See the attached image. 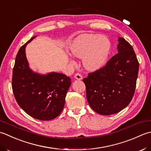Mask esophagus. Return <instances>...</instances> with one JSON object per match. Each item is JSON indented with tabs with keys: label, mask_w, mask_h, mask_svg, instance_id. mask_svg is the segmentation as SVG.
<instances>
[{
	"label": "esophagus",
	"mask_w": 151,
	"mask_h": 151,
	"mask_svg": "<svg viewBox=\"0 0 151 151\" xmlns=\"http://www.w3.org/2000/svg\"><path fill=\"white\" fill-rule=\"evenodd\" d=\"M74 77L76 79H78V80H81L83 79V76H81V74H80L79 73H76Z\"/></svg>",
	"instance_id": "obj_1"
}]
</instances>
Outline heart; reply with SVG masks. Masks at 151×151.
<instances>
[{
  "instance_id": "heart-1",
  "label": "heart",
  "mask_w": 151,
  "mask_h": 151,
  "mask_svg": "<svg viewBox=\"0 0 151 151\" xmlns=\"http://www.w3.org/2000/svg\"><path fill=\"white\" fill-rule=\"evenodd\" d=\"M111 50V42L106 36L83 34L73 41L70 51L75 57L83 58L85 68L96 71L105 64Z\"/></svg>"
}]
</instances>
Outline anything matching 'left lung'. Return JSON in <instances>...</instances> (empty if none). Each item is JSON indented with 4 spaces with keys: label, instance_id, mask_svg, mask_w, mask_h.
<instances>
[{
    "label": "left lung",
    "instance_id": "8db88e82",
    "mask_svg": "<svg viewBox=\"0 0 151 151\" xmlns=\"http://www.w3.org/2000/svg\"><path fill=\"white\" fill-rule=\"evenodd\" d=\"M118 53L105 66L83 79L89 106L95 112L109 115L131 101L136 87L139 62L132 46L119 37Z\"/></svg>",
    "mask_w": 151,
    "mask_h": 151
}]
</instances>
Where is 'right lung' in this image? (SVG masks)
Here are the masks:
<instances>
[{
  "label": "right lung",
  "instance_id": "right-lung-1",
  "mask_svg": "<svg viewBox=\"0 0 151 151\" xmlns=\"http://www.w3.org/2000/svg\"><path fill=\"white\" fill-rule=\"evenodd\" d=\"M35 37L21 46L16 55L12 90L18 105L24 112L36 119L50 121L62 112L71 79L63 73L41 75L30 69L25 47Z\"/></svg>",
  "mask_w": 151,
  "mask_h": 151
}]
</instances>
